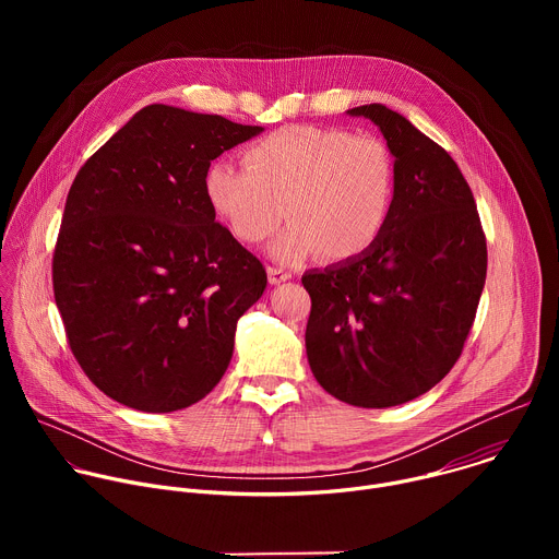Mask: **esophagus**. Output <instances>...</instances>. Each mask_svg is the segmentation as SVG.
<instances>
[{"label": "esophagus", "mask_w": 559, "mask_h": 559, "mask_svg": "<svg viewBox=\"0 0 559 559\" xmlns=\"http://www.w3.org/2000/svg\"><path fill=\"white\" fill-rule=\"evenodd\" d=\"M267 278H270V283L272 285H281V283H285V281H289L292 278V272H287V270H283V267H267Z\"/></svg>", "instance_id": "obj_1"}]
</instances>
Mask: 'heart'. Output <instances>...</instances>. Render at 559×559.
<instances>
[{
	"mask_svg": "<svg viewBox=\"0 0 559 559\" xmlns=\"http://www.w3.org/2000/svg\"><path fill=\"white\" fill-rule=\"evenodd\" d=\"M393 192V156L382 139L325 126H285L246 150V166L218 158L205 173L210 205L246 243L265 241L287 212L292 223L270 248L281 263L321 250L334 261L367 252Z\"/></svg>",
	"mask_w": 559,
	"mask_h": 559,
	"instance_id": "b5f03b06",
	"label": "heart"
}]
</instances>
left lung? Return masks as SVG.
I'll list each match as a JSON object with an SVG mask.
<instances>
[{
  "label": "left lung",
  "instance_id": "8db88e82",
  "mask_svg": "<svg viewBox=\"0 0 559 559\" xmlns=\"http://www.w3.org/2000/svg\"><path fill=\"white\" fill-rule=\"evenodd\" d=\"M371 119L393 154V205L376 243L305 272L313 378L338 401L384 409L414 401L455 365L487 278V238L466 179L444 147L382 104Z\"/></svg>",
  "mask_w": 559,
  "mask_h": 559
}]
</instances>
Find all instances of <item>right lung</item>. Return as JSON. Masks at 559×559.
Here are the masks:
<instances>
[{"mask_svg":"<svg viewBox=\"0 0 559 559\" xmlns=\"http://www.w3.org/2000/svg\"><path fill=\"white\" fill-rule=\"evenodd\" d=\"M261 126L152 104L76 173L52 257L70 349L112 401L170 414L223 378L263 263L216 223L205 173Z\"/></svg>","mask_w":559,"mask_h":559,"instance_id":"add662e5","label":"right lung"}]
</instances>
